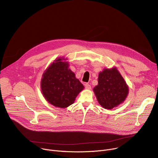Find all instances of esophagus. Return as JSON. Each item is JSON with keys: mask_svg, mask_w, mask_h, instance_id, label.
<instances>
[{"mask_svg": "<svg viewBox=\"0 0 158 158\" xmlns=\"http://www.w3.org/2000/svg\"><path fill=\"white\" fill-rule=\"evenodd\" d=\"M85 88H86V89H91V86L89 85V84L86 83V84H85Z\"/></svg>", "mask_w": 158, "mask_h": 158, "instance_id": "34e87169", "label": "esophagus"}]
</instances>
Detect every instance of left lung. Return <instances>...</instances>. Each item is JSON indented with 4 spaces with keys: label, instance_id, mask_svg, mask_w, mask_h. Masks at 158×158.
<instances>
[{
    "label": "left lung",
    "instance_id": "left-lung-1",
    "mask_svg": "<svg viewBox=\"0 0 158 158\" xmlns=\"http://www.w3.org/2000/svg\"><path fill=\"white\" fill-rule=\"evenodd\" d=\"M98 82L93 91L103 108L116 107L127 98L128 86L116 67L104 69L99 73Z\"/></svg>",
    "mask_w": 158,
    "mask_h": 158
}]
</instances>
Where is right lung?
Returning a JSON list of instances; mask_svg holds the SVG:
<instances>
[{"instance_id": "right-lung-1", "label": "right lung", "mask_w": 158, "mask_h": 158, "mask_svg": "<svg viewBox=\"0 0 158 158\" xmlns=\"http://www.w3.org/2000/svg\"><path fill=\"white\" fill-rule=\"evenodd\" d=\"M64 57L58 58L44 71L40 88L44 98L52 106L67 108L74 103L79 93L85 88L69 69Z\"/></svg>"}]
</instances>
